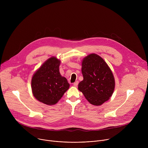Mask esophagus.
<instances>
[{"instance_id": "esophagus-1", "label": "esophagus", "mask_w": 148, "mask_h": 148, "mask_svg": "<svg viewBox=\"0 0 148 148\" xmlns=\"http://www.w3.org/2000/svg\"><path fill=\"white\" fill-rule=\"evenodd\" d=\"M78 84V81H76V82H75L73 84V86H74V87H77Z\"/></svg>"}]
</instances>
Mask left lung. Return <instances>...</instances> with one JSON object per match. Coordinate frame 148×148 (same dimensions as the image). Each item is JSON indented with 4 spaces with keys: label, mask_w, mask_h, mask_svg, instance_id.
Wrapping results in <instances>:
<instances>
[{
    "label": "left lung",
    "mask_w": 148,
    "mask_h": 148,
    "mask_svg": "<svg viewBox=\"0 0 148 148\" xmlns=\"http://www.w3.org/2000/svg\"><path fill=\"white\" fill-rule=\"evenodd\" d=\"M83 80L78 84V90L88 101L94 105H101L108 101L115 88L114 75L102 58L91 54L82 61Z\"/></svg>",
    "instance_id": "left-lung-1"
}]
</instances>
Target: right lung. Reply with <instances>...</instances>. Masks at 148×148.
<instances>
[{"instance_id": "1", "label": "right lung", "mask_w": 148, "mask_h": 148, "mask_svg": "<svg viewBox=\"0 0 148 148\" xmlns=\"http://www.w3.org/2000/svg\"><path fill=\"white\" fill-rule=\"evenodd\" d=\"M60 60L52 57L42 64L32 77L33 94L45 104H56L69 88L67 79L60 73Z\"/></svg>"}]
</instances>
